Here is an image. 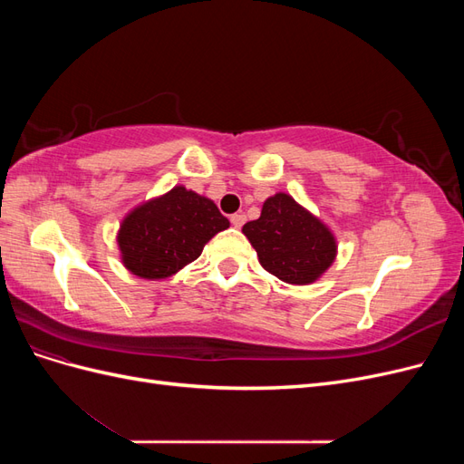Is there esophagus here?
I'll use <instances>...</instances> for the list:
<instances>
[{"mask_svg": "<svg viewBox=\"0 0 464 464\" xmlns=\"http://www.w3.org/2000/svg\"><path fill=\"white\" fill-rule=\"evenodd\" d=\"M230 222L234 224L236 228H240L242 224L246 222V215H237V213H236V215H232V217H230Z\"/></svg>", "mask_w": 464, "mask_h": 464, "instance_id": "esophagus-1", "label": "esophagus"}]
</instances>
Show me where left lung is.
Here are the masks:
<instances>
[{
	"mask_svg": "<svg viewBox=\"0 0 464 464\" xmlns=\"http://www.w3.org/2000/svg\"><path fill=\"white\" fill-rule=\"evenodd\" d=\"M242 232L257 251L265 271L288 285H312L336 257V240L310 210L288 193L266 199L257 220L246 222Z\"/></svg>",
	"mask_w": 464,
	"mask_h": 464,
	"instance_id": "1",
	"label": "left lung"
}]
</instances>
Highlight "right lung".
<instances>
[{
  "label": "right lung",
  "instance_id": "right-lung-1",
  "mask_svg": "<svg viewBox=\"0 0 464 464\" xmlns=\"http://www.w3.org/2000/svg\"><path fill=\"white\" fill-rule=\"evenodd\" d=\"M230 222L203 195L176 186L135 207L120 224L118 246L130 273L160 280L198 259L215 234Z\"/></svg>",
  "mask_w": 464,
  "mask_h": 464
}]
</instances>
